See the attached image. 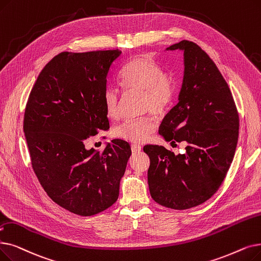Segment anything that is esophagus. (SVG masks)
<instances>
[{
    "instance_id": "34e87169",
    "label": "esophagus",
    "mask_w": 261,
    "mask_h": 261,
    "mask_svg": "<svg viewBox=\"0 0 261 261\" xmlns=\"http://www.w3.org/2000/svg\"><path fill=\"white\" fill-rule=\"evenodd\" d=\"M131 150L132 152L137 153V152H140L142 150V146L141 145H138V144H132L131 145Z\"/></svg>"
}]
</instances>
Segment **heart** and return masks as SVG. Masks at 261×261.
<instances>
[{"instance_id": "b5f03b06", "label": "heart", "mask_w": 261, "mask_h": 261, "mask_svg": "<svg viewBox=\"0 0 261 261\" xmlns=\"http://www.w3.org/2000/svg\"><path fill=\"white\" fill-rule=\"evenodd\" d=\"M119 84L127 92H141L142 111H152L160 114L166 111L177 92V82L173 74L165 72L160 64L147 55L130 61L120 70ZM119 90L108 86L103 93L107 115L116 118L119 115ZM156 129L151 115L126 119L113 129L114 137L133 143L145 142Z\"/></svg>"}]
</instances>
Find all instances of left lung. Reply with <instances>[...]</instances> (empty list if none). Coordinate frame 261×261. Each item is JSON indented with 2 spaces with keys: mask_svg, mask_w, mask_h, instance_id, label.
Masks as SVG:
<instances>
[{
  "mask_svg": "<svg viewBox=\"0 0 261 261\" xmlns=\"http://www.w3.org/2000/svg\"><path fill=\"white\" fill-rule=\"evenodd\" d=\"M184 51V81L178 103L159 128L165 141L186 142L184 153L146 145L148 186L160 205L185 210L208 200L221 187L232 162L239 115L228 84L209 55L195 42L182 40L166 50Z\"/></svg>",
  "mask_w": 261,
  "mask_h": 261,
  "instance_id": "8db88e82",
  "label": "left lung"
}]
</instances>
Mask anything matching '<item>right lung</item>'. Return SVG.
I'll return each instance as SVG.
<instances>
[{
  "mask_svg": "<svg viewBox=\"0 0 261 261\" xmlns=\"http://www.w3.org/2000/svg\"><path fill=\"white\" fill-rule=\"evenodd\" d=\"M121 51L62 52L44 66L28 100L23 131L32 167L48 196L82 217L102 212L119 195L131 155L121 140L102 152L85 140L110 128L103 93Z\"/></svg>",
  "mask_w": 261,
  "mask_h": 261,
  "instance_id": "right-lung-1",
  "label": "right lung"
}]
</instances>
